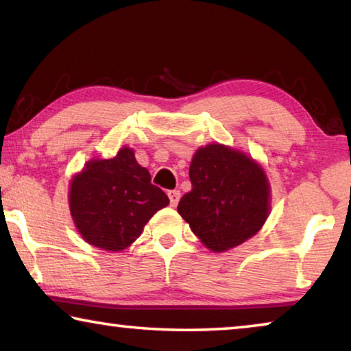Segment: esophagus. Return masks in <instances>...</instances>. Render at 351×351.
<instances>
[{
    "mask_svg": "<svg viewBox=\"0 0 351 351\" xmlns=\"http://www.w3.org/2000/svg\"><path fill=\"white\" fill-rule=\"evenodd\" d=\"M180 198H181L180 190H170V192H169V199H170V206L171 207H176V204L180 203Z\"/></svg>",
    "mask_w": 351,
    "mask_h": 351,
    "instance_id": "esophagus-1",
    "label": "esophagus"
}]
</instances>
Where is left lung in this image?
Listing matches in <instances>:
<instances>
[{"instance_id": "1", "label": "left lung", "mask_w": 351, "mask_h": 351, "mask_svg": "<svg viewBox=\"0 0 351 351\" xmlns=\"http://www.w3.org/2000/svg\"><path fill=\"white\" fill-rule=\"evenodd\" d=\"M192 190L178 212L192 232L213 252L251 239L271 209V187L261 165L245 152L209 144L195 152L189 169Z\"/></svg>"}]
</instances>
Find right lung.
I'll return each mask as SVG.
<instances>
[{
  "instance_id": "obj_1",
  "label": "right lung",
  "mask_w": 351,
  "mask_h": 351,
  "mask_svg": "<svg viewBox=\"0 0 351 351\" xmlns=\"http://www.w3.org/2000/svg\"><path fill=\"white\" fill-rule=\"evenodd\" d=\"M68 201L82 239L110 252L132 246L154 213L169 206L130 147L111 159H90L71 180Z\"/></svg>"
}]
</instances>
